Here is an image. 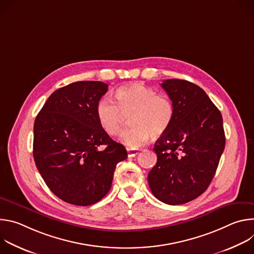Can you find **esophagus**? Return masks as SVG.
Wrapping results in <instances>:
<instances>
[{
  "instance_id": "obj_1",
  "label": "esophagus",
  "mask_w": 254,
  "mask_h": 254,
  "mask_svg": "<svg viewBox=\"0 0 254 254\" xmlns=\"http://www.w3.org/2000/svg\"><path fill=\"white\" fill-rule=\"evenodd\" d=\"M138 152H139L138 150H129V149H127V156L128 157H134L138 154Z\"/></svg>"
}]
</instances>
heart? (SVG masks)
<instances>
[{"instance_id":"heart-1","label":"heart","mask_w":254,"mask_h":254,"mask_svg":"<svg viewBox=\"0 0 254 254\" xmlns=\"http://www.w3.org/2000/svg\"><path fill=\"white\" fill-rule=\"evenodd\" d=\"M116 101L102 97L96 105V117L102 129L117 135L123 127L124 115L129 117L131 127L125 129L121 140L129 148H137L147 141L150 134L158 137L171 127L175 107L171 98L140 83L122 86L116 92Z\"/></svg>"}]
</instances>
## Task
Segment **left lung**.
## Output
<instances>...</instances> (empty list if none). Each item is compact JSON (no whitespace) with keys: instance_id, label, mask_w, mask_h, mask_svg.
<instances>
[{"instance_id":"left-lung-1","label":"left lung","mask_w":254,"mask_h":254,"mask_svg":"<svg viewBox=\"0 0 254 254\" xmlns=\"http://www.w3.org/2000/svg\"><path fill=\"white\" fill-rule=\"evenodd\" d=\"M161 86L174 103L175 117L155 143L158 160L149 186L166 204H185L203 194L215 175L225 148L223 120L198 85L167 79Z\"/></svg>"}]
</instances>
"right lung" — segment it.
Segmentation results:
<instances>
[{"instance_id": "1", "label": "right lung", "mask_w": 254, "mask_h": 254, "mask_svg": "<svg viewBox=\"0 0 254 254\" xmlns=\"http://www.w3.org/2000/svg\"><path fill=\"white\" fill-rule=\"evenodd\" d=\"M108 85L77 81L54 91L34 123V161L48 188L61 200L92 205L110 191L126 148L100 127L96 105ZM105 147L101 149V146Z\"/></svg>"}]
</instances>
